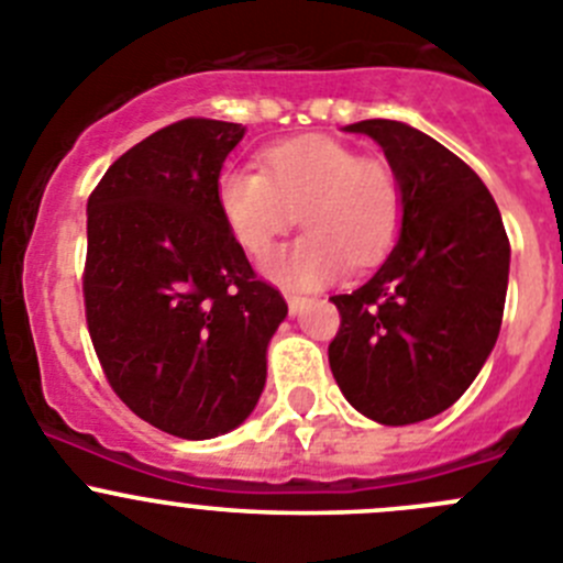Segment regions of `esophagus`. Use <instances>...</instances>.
I'll use <instances>...</instances> for the list:
<instances>
[{"label": "esophagus", "instance_id": "1", "mask_svg": "<svg viewBox=\"0 0 563 563\" xmlns=\"http://www.w3.org/2000/svg\"><path fill=\"white\" fill-rule=\"evenodd\" d=\"M307 303L309 301L303 296H287V307H290V316H301Z\"/></svg>", "mask_w": 563, "mask_h": 563}]
</instances>
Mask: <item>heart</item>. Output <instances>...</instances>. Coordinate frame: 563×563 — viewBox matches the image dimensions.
<instances>
[{
    "instance_id": "heart-1",
    "label": "heart",
    "mask_w": 563,
    "mask_h": 563,
    "mask_svg": "<svg viewBox=\"0 0 563 563\" xmlns=\"http://www.w3.org/2000/svg\"><path fill=\"white\" fill-rule=\"evenodd\" d=\"M218 209L236 245L254 260L271 254L298 211L307 234L265 265L273 282L292 290L329 285L349 265L383 262L401 229L394 173L329 136L273 144L262 156V169H223Z\"/></svg>"
}]
</instances>
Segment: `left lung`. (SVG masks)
Instances as JSON below:
<instances>
[{"mask_svg":"<svg viewBox=\"0 0 563 563\" xmlns=\"http://www.w3.org/2000/svg\"><path fill=\"white\" fill-rule=\"evenodd\" d=\"M383 147L401 192V229L379 271L332 296L340 332L329 365L354 410L416 424L455 405L497 343L510 245L477 173L396 120L345 125Z\"/></svg>","mask_w":563,"mask_h":563,"instance_id":"left-lung-1","label":"left lung"}]
</instances>
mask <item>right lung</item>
Listing matches in <instances>:
<instances>
[{"mask_svg":"<svg viewBox=\"0 0 563 563\" xmlns=\"http://www.w3.org/2000/svg\"><path fill=\"white\" fill-rule=\"evenodd\" d=\"M245 128L180 120L108 167L86 214V321L108 383L139 419L206 441L254 412L285 298L260 282L218 209Z\"/></svg>","mask_w":563,"mask_h":563,"instance_id":"obj_1","label":"right lung"}]
</instances>
